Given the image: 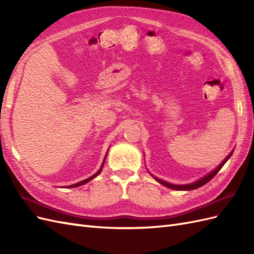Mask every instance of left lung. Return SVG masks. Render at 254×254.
Here are the masks:
<instances>
[{
	"instance_id": "8db88e82",
	"label": "left lung",
	"mask_w": 254,
	"mask_h": 254,
	"mask_svg": "<svg viewBox=\"0 0 254 254\" xmlns=\"http://www.w3.org/2000/svg\"><path fill=\"white\" fill-rule=\"evenodd\" d=\"M232 153H233V151L230 152V155H229V156H228L224 161H222V162L219 164V166H218L217 168H215V170H214L212 173H210L209 175H206L205 177H203V178H201L200 180H198V181H196V182H194V183H190V184H184V186H176V184H172V183L165 182V181L161 180V179H159V178H156V177H155V179H156L159 183L163 184L164 187H166V188H170V189H173V190H195V189H198V188H200V187L204 186L205 183H207V182H209L211 179H213L214 177H215V175H216V174L221 170V167L225 165V163H226L227 161L229 160V158L232 156Z\"/></svg>"
}]
</instances>
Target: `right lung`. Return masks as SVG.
Wrapping results in <instances>:
<instances>
[{
  "label": "right lung",
  "mask_w": 254,
  "mask_h": 254,
  "mask_svg": "<svg viewBox=\"0 0 254 254\" xmlns=\"http://www.w3.org/2000/svg\"><path fill=\"white\" fill-rule=\"evenodd\" d=\"M106 159V158H105ZM104 163H105V160H104V162H103V165H102V167H101V170H99L96 174H94L93 176H91L90 178H88V179H84V180H82V181H80V182H78V183H75V184H72V186H68L67 188H70V189H72V188H77V187H80V186H82V184H86L87 182H89V181H91L92 179L93 178H95V177L98 175V174H101V172H102V170H103V166H104Z\"/></svg>",
  "instance_id": "1"
}]
</instances>
